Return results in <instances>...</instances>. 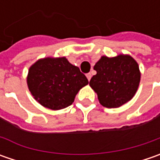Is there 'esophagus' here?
<instances>
[{
    "mask_svg": "<svg viewBox=\"0 0 160 160\" xmlns=\"http://www.w3.org/2000/svg\"><path fill=\"white\" fill-rule=\"evenodd\" d=\"M86 77H87V79L90 81V79H91V77H92V74L91 73H88V74H86Z\"/></svg>",
    "mask_w": 160,
    "mask_h": 160,
    "instance_id": "34e87169",
    "label": "esophagus"
}]
</instances>
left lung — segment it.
Returning a JSON list of instances; mask_svg holds the SVG:
<instances>
[{
	"mask_svg": "<svg viewBox=\"0 0 160 160\" xmlns=\"http://www.w3.org/2000/svg\"><path fill=\"white\" fill-rule=\"evenodd\" d=\"M97 74L90 85L102 106L118 108L129 102L138 89L141 74L137 62L128 55L103 56L94 66Z\"/></svg>",
	"mask_w": 160,
	"mask_h": 160,
	"instance_id": "8db88e82",
	"label": "left lung"
}]
</instances>
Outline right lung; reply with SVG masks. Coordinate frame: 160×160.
Segmentation results:
<instances>
[{
	"label": "right lung",
	"mask_w": 160,
	"mask_h": 160,
	"mask_svg": "<svg viewBox=\"0 0 160 160\" xmlns=\"http://www.w3.org/2000/svg\"><path fill=\"white\" fill-rule=\"evenodd\" d=\"M88 79L66 58H46L35 62L28 71V85L34 99L53 110L70 106Z\"/></svg>",
	"instance_id": "obj_1"
}]
</instances>
